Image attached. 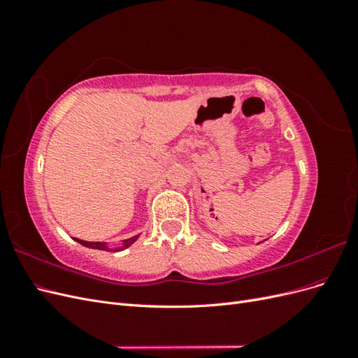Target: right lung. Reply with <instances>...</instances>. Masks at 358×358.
I'll list each match as a JSON object with an SVG mask.
<instances>
[{"mask_svg": "<svg viewBox=\"0 0 358 358\" xmlns=\"http://www.w3.org/2000/svg\"><path fill=\"white\" fill-rule=\"evenodd\" d=\"M138 239V234L137 236H133V237H129V239H125V241H122V245L121 246H117V248H110L109 245H107L106 242H86V241H80V239H76L74 237V241L76 242H79L80 245H83V246H86V248H92V249H100V251H110V252H117V251H122V249H125V248H128V246H131Z\"/></svg>", "mask_w": 358, "mask_h": 358, "instance_id": "right-lung-1", "label": "right lung"}]
</instances>
